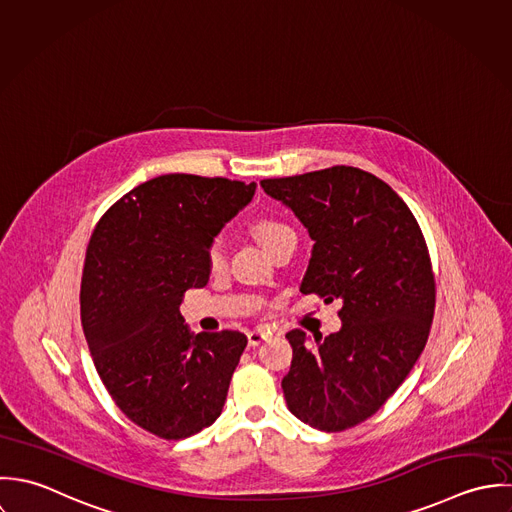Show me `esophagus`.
Masks as SVG:
<instances>
[{
    "mask_svg": "<svg viewBox=\"0 0 512 512\" xmlns=\"http://www.w3.org/2000/svg\"><path fill=\"white\" fill-rule=\"evenodd\" d=\"M271 336V330H251L249 334H247V340H249V346H259L261 342H265L267 338Z\"/></svg>",
    "mask_w": 512,
    "mask_h": 512,
    "instance_id": "1",
    "label": "esophagus"
}]
</instances>
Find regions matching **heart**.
<instances>
[{
  "label": "heart",
  "mask_w": 512,
  "mask_h": 512,
  "mask_svg": "<svg viewBox=\"0 0 512 512\" xmlns=\"http://www.w3.org/2000/svg\"><path fill=\"white\" fill-rule=\"evenodd\" d=\"M251 229H253L255 239L263 245L265 251H269V249L275 247L283 237H287V235L293 233V229H291L287 223H283L281 219H275V217H261V219H257V221L253 223ZM205 259H207V267H209L211 271L221 269L223 263H225L223 245H221L219 241H213V243L209 245V249H207Z\"/></svg>",
  "instance_id": "obj_1"
}]
</instances>
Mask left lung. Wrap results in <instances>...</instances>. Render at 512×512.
<instances>
[{
    "label": "left lung",
    "mask_w": 512,
    "mask_h": 512,
    "mask_svg": "<svg viewBox=\"0 0 512 512\" xmlns=\"http://www.w3.org/2000/svg\"><path fill=\"white\" fill-rule=\"evenodd\" d=\"M261 188L314 241L301 291L342 301L338 332L312 346L303 330L287 334V406L314 429H348L384 406L427 342L435 279L423 233L406 202L360 168L332 166Z\"/></svg>",
    "instance_id": "1"
}]
</instances>
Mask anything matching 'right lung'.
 Wrapping results in <instances>:
<instances>
[{
    "label": "right lung",
    "instance_id": "1",
    "mask_svg": "<svg viewBox=\"0 0 512 512\" xmlns=\"http://www.w3.org/2000/svg\"><path fill=\"white\" fill-rule=\"evenodd\" d=\"M257 184L192 174L152 178L97 225L81 283V322L104 388L142 429L184 439L211 425L247 346L241 332H192L184 293L209 281L213 237Z\"/></svg>",
    "mask_w": 512,
    "mask_h": 512
}]
</instances>
